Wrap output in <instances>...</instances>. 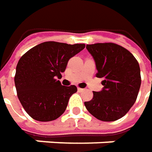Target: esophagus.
Listing matches in <instances>:
<instances>
[{
	"instance_id": "34e87169",
	"label": "esophagus",
	"mask_w": 152,
	"mask_h": 152,
	"mask_svg": "<svg viewBox=\"0 0 152 152\" xmlns=\"http://www.w3.org/2000/svg\"><path fill=\"white\" fill-rule=\"evenodd\" d=\"M77 90H78V92H84V91H85V89H83V88H80V87H78V88H77Z\"/></svg>"
}]
</instances>
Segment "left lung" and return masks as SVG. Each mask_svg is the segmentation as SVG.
Instances as JSON below:
<instances>
[{"mask_svg": "<svg viewBox=\"0 0 152 152\" xmlns=\"http://www.w3.org/2000/svg\"><path fill=\"white\" fill-rule=\"evenodd\" d=\"M96 64L97 77L102 78L103 88L93 92L86 109L102 121H115L124 116L134 105L140 87V69L134 55L113 43L86 45Z\"/></svg>", "mask_w": 152, "mask_h": 152, "instance_id": "left-lung-1", "label": "left lung"}]
</instances>
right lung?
Listing matches in <instances>:
<instances>
[{
	"label": "right lung",
	"instance_id": "right-lung-1",
	"mask_svg": "<svg viewBox=\"0 0 152 152\" xmlns=\"http://www.w3.org/2000/svg\"><path fill=\"white\" fill-rule=\"evenodd\" d=\"M84 48V44L49 41L36 45L20 58L14 81L19 101L30 117L48 122L66 111L77 88L62 86L56 77L61 76L68 60Z\"/></svg>",
	"mask_w": 152,
	"mask_h": 152
}]
</instances>
